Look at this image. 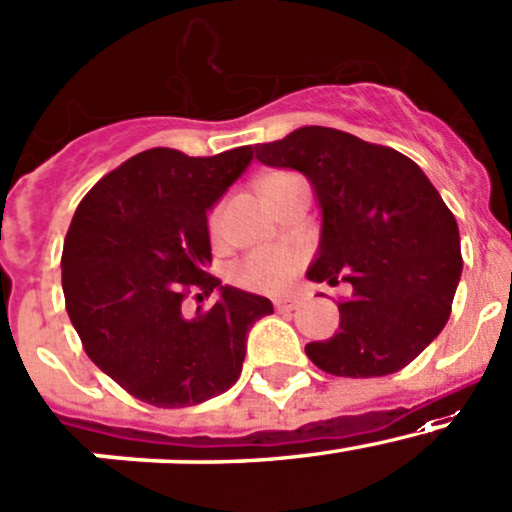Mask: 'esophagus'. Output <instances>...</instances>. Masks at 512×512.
<instances>
[{
	"label": "esophagus",
	"mask_w": 512,
	"mask_h": 512,
	"mask_svg": "<svg viewBox=\"0 0 512 512\" xmlns=\"http://www.w3.org/2000/svg\"><path fill=\"white\" fill-rule=\"evenodd\" d=\"M296 306H299V299H296V296H279V299H274V308L282 313L294 311Z\"/></svg>",
	"instance_id": "34e87169"
}]
</instances>
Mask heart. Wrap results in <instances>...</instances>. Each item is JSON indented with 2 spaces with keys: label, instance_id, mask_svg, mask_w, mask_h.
<instances>
[{
  "label": "heart",
  "instance_id": "1",
  "mask_svg": "<svg viewBox=\"0 0 512 512\" xmlns=\"http://www.w3.org/2000/svg\"><path fill=\"white\" fill-rule=\"evenodd\" d=\"M211 230L221 226V211L211 213ZM301 265L299 252L291 247H265L247 255L235 267V282L257 294H279L294 279L296 269Z\"/></svg>",
  "mask_w": 512,
  "mask_h": 512
}]
</instances>
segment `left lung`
I'll use <instances>...</instances> for the list:
<instances>
[{"label":"left lung","mask_w":512,"mask_h":512,"mask_svg":"<svg viewBox=\"0 0 512 512\" xmlns=\"http://www.w3.org/2000/svg\"><path fill=\"white\" fill-rule=\"evenodd\" d=\"M257 160L301 172L316 194L320 243L311 282L352 284L340 330L306 355L335 376H386L445 328L462 277L459 228L406 155L338 131L303 126L255 148Z\"/></svg>","instance_id":"8db88e82"}]
</instances>
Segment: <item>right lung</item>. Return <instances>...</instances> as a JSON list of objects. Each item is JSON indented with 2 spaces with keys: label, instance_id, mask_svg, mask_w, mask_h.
Returning <instances> with one entry per match:
<instances>
[{
  "label": "right lung",
  "instance_id": "add662e5",
  "mask_svg": "<svg viewBox=\"0 0 512 512\" xmlns=\"http://www.w3.org/2000/svg\"><path fill=\"white\" fill-rule=\"evenodd\" d=\"M250 160V145L213 157L150 148L94 184L72 216L60 262L67 316L89 359L150 406H196L228 391L247 333L274 313L265 296L206 274L209 213ZM189 285L219 301L187 317Z\"/></svg>",
  "mask_w": 512,
  "mask_h": 512
}]
</instances>
